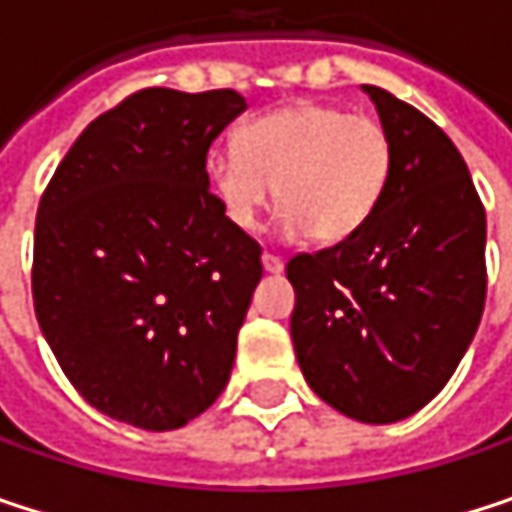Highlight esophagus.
<instances>
[{
    "label": "esophagus",
    "mask_w": 512,
    "mask_h": 512,
    "mask_svg": "<svg viewBox=\"0 0 512 512\" xmlns=\"http://www.w3.org/2000/svg\"><path fill=\"white\" fill-rule=\"evenodd\" d=\"M260 260H263V269H266V272H281V269H284V260L278 255H272V252H263Z\"/></svg>",
    "instance_id": "esophagus-1"
}]
</instances>
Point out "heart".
Instances as JSON below:
<instances>
[{"label":"heart","instance_id":"heart-1","mask_svg":"<svg viewBox=\"0 0 512 512\" xmlns=\"http://www.w3.org/2000/svg\"><path fill=\"white\" fill-rule=\"evenodd\" d=\"M391 168L379 121L332 103H293L246 121L234 148L207 156L204 180L234 228L255 231L275 195L287 237L335 246L373 219Z\"/></svg>","mask_w":512,"mask_h":512}]
</instances>
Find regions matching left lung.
I'll return each instance as SVG.
<instances>
[{
    "instance_id": "obj_1",
    "label": "left lung",
    "mask_w": 512,
    "mask_h": 512,
    "mask_svg": "<svg viewBox=\"0 0 512 512\" xmlns=\"http://www.w3.org/2000/svg\"><path fill=\"white\" fill-rule=\"evenodd\" d=\"M394 148L356 237L287 260L299 367L320 400L364 424L427 406L465 356L486 302V210L457 145L424 112L364 85Z\"/></svg>"
}]
</instances>
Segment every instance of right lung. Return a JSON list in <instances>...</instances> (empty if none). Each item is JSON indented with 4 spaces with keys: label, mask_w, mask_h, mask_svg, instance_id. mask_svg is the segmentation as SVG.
Returning <instances> with one entry per match:
<instances>
[{
    "label": "right lung",
    "mask_w": 512,
    "mask_h": 512,
    "mask_svg": "<svg viewBox=\"0 0 512 512\" xmlns=\"http://www.w3.org/2000/svg\"><path fill=\"white\" fill-rule=\"evenodd\" d=\"M243 109L231 88H142L82 130L41 195L35 314L70 385L115 421L177 430L228 385L263 266L204 165Z\"/></svg>",
    "instance_id": "obj_1"
}]
</instances>
